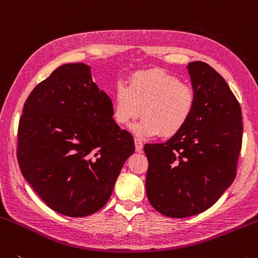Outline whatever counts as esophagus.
Segmentation results:
<instances>
[{
    "label": "esophagus",
    "mask_w": 258,
    "mask_h": 258,
    "mask_svg": "<svg viewBox=\"0 0 258 258\" xmlns=\"http://www.w3.org/2000/svg\"><path fill=\"white\" fill-rule=\"evenodd\" d=\"M143 147H144V145H143V142L139 141V139H135V149H136V152L141 153V152L143 151Z\"/></svg>",
    "instance_id": "esophagus-1"
}]
</instances>
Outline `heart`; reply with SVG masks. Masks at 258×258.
Segmentation results:
<instances>
[{
  "label": "heart",
  "instance_id": "obj_1",
  "mask_svg": "<svg viewBox=\"0 0 258 258\" xmlns=\"http://www.w3.org/2000/svg\"><path fill=\"white\" fill-rule=\"evenodd\" d=\"M196 107L192 87L163 70L138 71L113 92V119L121 126L141 115L132 130L141 137H172L184 128Z\"/></svg>",
  "mask_w": 258,
  "mask_h": 258
}]
</instances>
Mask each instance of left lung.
<instances>
[{"mask_svg":"<svg viewBox=\"0 0 258 258\" xmlns=\"http://www.w3.org/2000/svg\"><path fill=\"white\" fill-rule=\"evenodd\" d=\"M196 94L191 119L161 144H146V194L164 216L184 218L210 208L235 178L241 151V108L225 80L204 61L188 62Z\"/></svg>","mask_w":258,"mask_h":258,"instance_id":"obj_1","label":"left lung"}]
</instances>
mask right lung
Masks as SVG:
<instances>
[{
	"label": "right lung",
	"mask_w": 258,
	"mask_h": 258,
	"mask_svg": "<svg viewBox=\"0 0 258 258\" xmlns=\"http://www.w3.org/2000/svg\"><path fill=\"white\" fill-rule=\"evenodd\" d=\"M91 67L65 64L34 88L18 126L24 178L45 205L84 217L107 204L135 152L132 134L113 119V104L92 81Z\"/></svg>",
	"instance_id": "obj_1"
}]
</instances>
